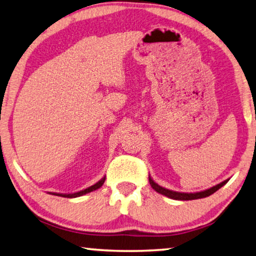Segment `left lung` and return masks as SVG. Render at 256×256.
Here are the masks:
<instances>
[{
    "label": "left lung",
    "instance_id": "obj_1",
    "mask_svg": "<svg viewBox=\"0 0 256 256\" xmlns=\"http://www.w3.org/2000/svg\"><path fill=\"white\" fill-rule=\"evenodd\" d=\"M229 180H224L221 184H218L216 186H212V188L210 189H206V190H202V192H173V190H170V189H166L164 186H162L160 184H157L155 181L152 179V176H149V184L152 186V188L155 190V192H160L162 194H164V196L171 198V200H200V198H205V197H208L210 194H214L221 188V186H224L226 182Z\"/></svg>",
    "mask_w": 256,
    "mask_h": 256
}]
</instances>
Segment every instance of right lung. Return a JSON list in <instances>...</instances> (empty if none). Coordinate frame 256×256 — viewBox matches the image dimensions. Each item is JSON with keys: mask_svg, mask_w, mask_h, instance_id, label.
Instances as JSON below:
<instances>
[{"mask_svg": "<svg viewBox=\"0 0 256 256\" xmlns=\"http://www.w3.org/2000/svg\"><path fill=\"white\" fill-rule=\"evenodd\" d=\"M104 180H106V176H104L102 179L99 180L98 182H96V184H93L91 186H88V188L84 189V190H80V192H74V194H56V192H54L52 194H54V196H60V197H67V198H75V197H80V196H83V194H86L88 192H94V190L99 189L101 186L104 184Z\"/></svg>", "mask_w": 256, "mask_h": 256, "instance_id": "1", "label": "right lung"}]
</instances>
